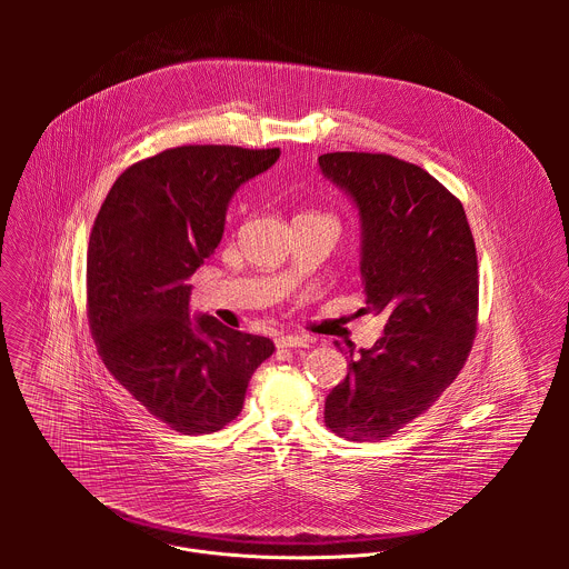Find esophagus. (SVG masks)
I'll use <instances>...</instances> for the list:
<instances>
[{
	"label": "esophagus",
	"instance_id": "1",
	"mask_svg": "<svg viewBox=\"0 0 569 569\" xmlns=\"http://www.w3.org/2000/svg\"><path fill=\"white\" fill-rule=\"evenodd\" d=\"M278 348H309L311 339L307 337H298V335H282L276 339Z\"/></svg>",
	"mask_w": 569,
	"mask_h": 569
}]
</instances>
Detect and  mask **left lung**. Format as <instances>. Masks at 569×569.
I'll list each match as a JSON object with an SVG mask.
<instances>
[{"mask_svg":"<svg viewBox=\"0 0 569 569\" xmlns=\"http://www.w3.org/2000/svg\"><path fill=\"white\" fill-rule=\"evenodd\" d=\"M320 168L357 203L366 311L386 313L383 337L348 359L326 397L330 431L386 440L456 381L478 330V253L456 194L388 153H326Z\"/></svg>","mask_w":569,"mask_h":569,"instance_id":"obj_1","label":"left lung"}]
</instances>
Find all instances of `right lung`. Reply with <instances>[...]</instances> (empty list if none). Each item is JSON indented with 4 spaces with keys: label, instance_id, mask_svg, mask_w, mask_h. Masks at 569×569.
Masks as SVG:
<instances>
[{
    "label": "right lung",
    "instance_id": "1",
    "mask_svg": "<svg viewBox=\"0 0 569 569\" xmlns=\"http://www.w3.org/2000/svg\"><path fill=\"white\" fill-rule=\"evenodd\" d=\"M280 149L188 144L129 166L111 186L87 247V320L111 377L188 436L223 429L243 409L273 341L188 316L186 280L217 249L237 188Z\"/></svg>",
    "mask_w": 569,
    "mask_h": 569
}]
</instances>
